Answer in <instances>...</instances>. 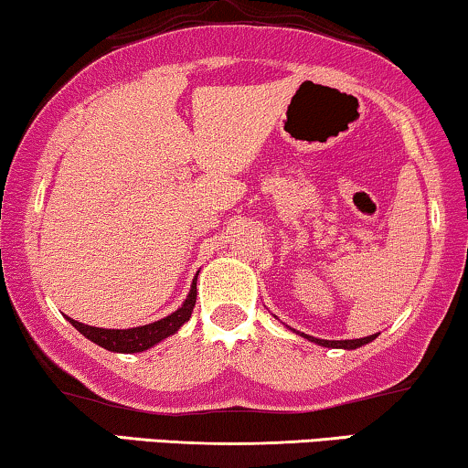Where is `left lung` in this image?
<instances>
[{
    "label": "left lung",
    "mask_w": 468,
    "mask_h": 468,
    "mask_svg": "<svg viewBox=\"0 0 468 468\" xmlns=\"http://www.w3.org/2000/svg\"><path fill=\"white\" fill-rule=\"evenodd\" d=\"M287 328H290V325H287ZM300 336H304L306 341H311L315 345H322V347H332V349H357V347H362V345L373 343L377 338V335H370V336H364V338H351V341H349V338H347V341H325V338H315V336H309V335H300Z\"/></svg>",
    "instance_id": "1"
}]
</instances>
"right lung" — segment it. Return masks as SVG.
<instances>
[{
    "label": "right lung",
    "mask_w": 468,
    "mask_h": 468,
    "mask_svg": "<svg viewBox=\"0 0 468 468\" xmlns=\"http://www.w3.org/2000/svg\"><path fill=\"white\" fill-rule=\"evenodd\" d=\"M196 279L194 283H191V290L187 293V298H185V303L178 306L175 313H170L168 317L157 319V322L153 324L136 325V328H125V330H112V328L108 330V328H95V325H85L76 322L72 317H68V322L72 324L82 336L108 351H114V354H140V351L155 347V345L162 343L164 338L176 335L178 328H181L185 322H189L191 311H194L196 306V296H197Z\"/></svg>",
    "instance_id": "add662e5"
}]
</instances>
